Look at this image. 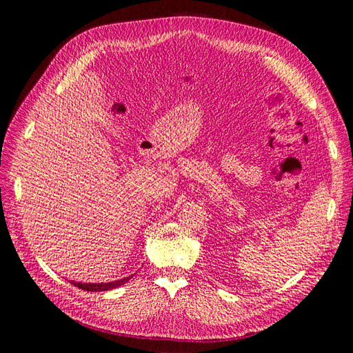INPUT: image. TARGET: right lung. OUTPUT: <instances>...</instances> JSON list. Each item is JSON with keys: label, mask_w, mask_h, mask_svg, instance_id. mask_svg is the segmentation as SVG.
Wrapping results in <instances>:
<instances>
[{"label": "right lung", "mask_w": 353, "mask_h": 353, "mask_svg": "<svg viewBox=\"0 0 353 353\" xmlns=\"http://www.w3.org/2000/svg\"><path fill=\"white\" fill-rule=\"evenodd\" d=\"M131 276H125V279H122V280H116L112 283H74V281H70V283L74 287L82 288V290H85V292H108V290H113V288L128 283Z\"/></svg>", "instance_id": "add662e5"}]
</instances>
